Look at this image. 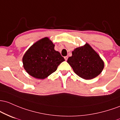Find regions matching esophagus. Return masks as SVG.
<instances>
[{
    "instance_id": "obj_1",
    "label": "esophagus",
    "mask_w": 120,
    "mask_h": 120,
    "mask_svg": "<svg viewBox=\"0 0 120 120\" xmlns=\"http://www.w3.org/2000/svg\"><path fill=\"white\" fill-rule=\"evenodd\" d=\"M64 60H67V59H68V57H67V56H64Z\"/></svg>"
}]
</instances>
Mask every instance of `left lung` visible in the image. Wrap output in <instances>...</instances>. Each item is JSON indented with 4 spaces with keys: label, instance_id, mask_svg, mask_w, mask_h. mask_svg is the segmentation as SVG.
Returning a JSON list of instances; mask_svg holds the SVG:
<instances>
[{
    "label": "left lung",
    "instance_id": "obj_1",
    "mask_svg": "<svg viewBox=\"0 0 120 120\" xmlns=\"http://www.w3.org/2000/svg\"><path fill=\"white\" fill-rule=\"evenodd\" d=\"M74 71L79 77L90 80L98 76L104 67V62L88 43L75 48L67 60Z\"/></svg>",
    "mask_w": 120,
    "mask_h": 120
}]
</instances>
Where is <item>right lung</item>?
<instances>
[{"mask_svg":"<svg viewBox=\"0 0 120 120\" xmlns=\"http://www.w3.org/2000/svg\"><path fill=\"white\" fill-rule=\"evenodd\" d=\"M55 45L48 37L33 44L22 57L23 67L30 76L44 79L57 69L64 60L60 52L54 50Z\"/></svg>","mask_w":120,"mask_h":120,"instance_id":"add662e5","label":"right lung"}]
</instances>
